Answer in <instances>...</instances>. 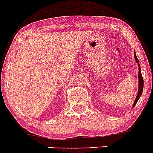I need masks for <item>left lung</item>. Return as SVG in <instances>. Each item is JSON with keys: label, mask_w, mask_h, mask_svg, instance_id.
Masks as SVG:
<instances>
[{"label": "left lung", "mask_w": 153, "mask_h": 153, "mask_svg": "<svg viewBox=\"0 0 153 153\" xmlns=\"http://www.w3.org/2000/svg\"><path fill=\"white\" fill-rule=\"evenodd\" d=\"M134 58L137 63L138 64V68H139V74H138V78H139V88H138V92H137V97L136 99H135L134 102V104H133V108L135 106V105H136L137 102L138 100L140 99L141 94H142L143 93V79L142 75H141V68H140V66L139 60H138V59L137 58V56L136 54H135V52H134Z\"/></svg>", "instance_id": "left-lung-1"}]
</instances>
